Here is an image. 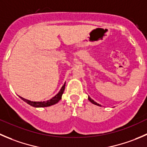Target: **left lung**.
<instances>
[{
	"instance_id": "8db88e82",
	"label": "left lung",
	"mask_w": 147,
	"mask_h": 147,
	"mask_svg": "<svg viewBox=\"0 0 147 147\" xmlns=\"http://www.w3.org/2000/svg\"><path fill=\"white\" fill-rule=\"evenodd\" d=\"M88 100H89V101H91V103H92V104H95V105H97V106H100V107H101V105H99V104H97V103L96 102H95V101H94V100H93L92 99V98H90V97L89 96H88Z\"/></svg>"
}]
</instances>
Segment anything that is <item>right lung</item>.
<instances>
[{
	"mask_svg": "<svg viewBox=\"0 0 147 147\" xmlns=\"http://www.w3.org/2000/svg\"><path fill=\"white\" fill-rule=\"evenodd\" d=\"M65 86H66V83L63 84V86H62V88H61V90L59 91V92L56 94L55 96H53V98H51L50 100H48L46 101H29V100L26 99V98L21 97V98L22 100H24L25 102H26L27 104H28L29 105L32 106L33 107H50V106L53 105V104H56V103L59 102L61 99L62 94H63V91L65 89Z\"/></svg>",
	"mask_w": 147,
	"mask_h": 147,
	"instance_id": "1",
	"label": "right lung"
}]
</instances>
